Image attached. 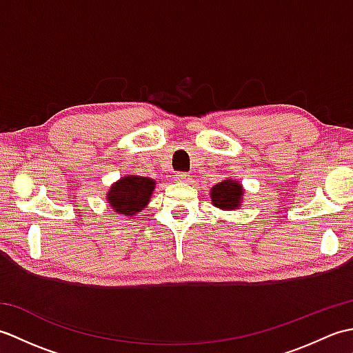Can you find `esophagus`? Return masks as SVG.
<instances>
[{
	"label": "esophagus",
	"instance_id": "1",
	"mask_svg": "<svg viewBox=\"0 0 353 353\" xmlns=\"http://www.w3.org/2000/svg\"><path fill=\"white\" fill-rule=\"evenodd\" d=\"M176 181H179V182H190L191 181V174L190 172H177L176 174Z\"/></svg>",
	"mask_w": 353,
	"mask_h": 353
}]
</instances>
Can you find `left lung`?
<instances>
[{
    "label": "left lung",
    "instance_id": "8db88e82",
    "mask_svg": "<svg viewBox=\"0 0 353 353\" xmlns=\"http://www.w3.org/2000/svg\"><path fill=\"white\" fill-rule=\"evenodd\" d=\"M244 194L241 185L234 181H224L215 185L211 192L212 203L221 209H235L241 203V196Z\"/></svg>",
    "mask_w": 353,
    "mask_h": 353
}]
</instances>
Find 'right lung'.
I'll return each mask as SVG.
<instances>
[{
    "instance_id": "1",
    "label": "right lung",
    "mask_w": 353,
    "mask_h": 353,
    "mask_svg": "<svg viewBox=\"0 0 353 353\" xmlns=\"http://www.w3.org/2000/svg\"><path fill=\"white\" fill-rule=\"evenodd\" d=\"M154 190V182L148 177L125 176L112 186L108 201L119 214L134 215L147 206Z\"/></svg>"
}]
</instances>
